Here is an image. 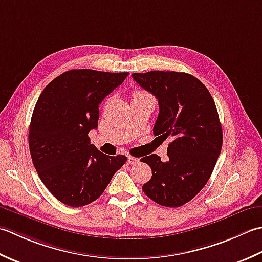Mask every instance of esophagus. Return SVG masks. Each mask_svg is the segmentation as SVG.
Masks as SVG:
<instances>
[{"label":"esophagus","instance_id":"1","mask_svg":"<svg viewBox=\"0 0 262 262\" xmlns=\"http://www.w3.org/2000/svg\"><path fill=\"white\" fill-rule=\"evenodd\" d=\"M139 162V158H136V157H132V156H129L127 157V163H129L130 165H136V164H138Z\"/></svg>","mask_w":262,"mask_h":262}]
</instances>
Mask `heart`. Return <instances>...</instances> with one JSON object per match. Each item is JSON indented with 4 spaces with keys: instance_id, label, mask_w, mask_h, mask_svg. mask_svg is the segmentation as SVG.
Returning <instances> with one entry per match:
<instances>
[{
    "instance_id": "heart-1",
    "label": "heart",
    "mask_w": 262,
    "mask_h": 262,
    "mask_svg": "<svg viewBox=\"0 0 262 262\" xmlns=\"http://www.w3.org/2000/svg\"><path fill=\"white\" fill-rule=\"evenodd\" d=\"M146 95H148V94L143 93V92H135V93H133V95H132V99L133 98H137V97H141V96H146Z\"/></svg>"
}]
</instances>
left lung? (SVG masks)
<instances>
[{
    "mask_svg": "<svg viewBox=\"0 0 262 262\" xmlns=\"http://www.w3.org/2000/svg\"><path fill=\"white\" fill-rule=\"evenodd\" d=\"M132 77L158 99L154 135L173 137L168 161L162 162L156 154L140 159L152 172L142 190L158 205L181 207L206 185L222 150L223 130L215 101L205 84L189 73L150 71Z\"/></svg>",
    "mask_w": 262,
    "mask_h": 262,
    "instance_id": "left-lung-1",
    "label": "left lung"
}]
</instances>
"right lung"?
<instances>
[{"instance_id": "1", "label": "right lung", "mask_w": 262, "mask_h": 262, "mask_svg": "<svg viewBox=\"0 0 262 262\" xmlns=\"http://www.w3.org/2000/svg\"><path fill=\"white\" fill-rule=\"evenodd\" d=\"M129 72L90 69L62 73L42 90L29 125V150L41 182L64 205L82 207L103 194L127 158L108 156L90 143L99 104Z\"/></svg>"}]
</instances>
